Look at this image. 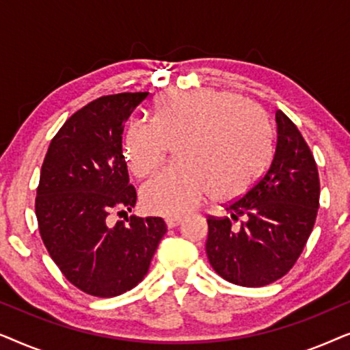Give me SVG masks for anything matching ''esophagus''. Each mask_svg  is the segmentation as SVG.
Instances as JSON below:
<instances>
[{
    "mask_svg": "<svg viewBox=\"0 0 350 350\" xmlns=\"http://www.w3.org/2000/svg\"><path fill=\"white\" fill-rule=\"evenodd\" d=\"M181 221H183V218H180V217H169L165 219L167 228H176Z\"/></svg>",
    "mask_w": 350,
    "mask_h": 350,
    "instance_id": "obj_1",
    "label": "esophagus"
}]
</instances>
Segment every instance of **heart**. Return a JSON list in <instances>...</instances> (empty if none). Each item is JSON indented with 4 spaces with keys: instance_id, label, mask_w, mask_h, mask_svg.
Segmentation results:
<instances>
[{
    "instance_id": "b5f03b06",
    "label": "heart",
    "mask_w": 350,
    "mask_h": 350,
    "mask_svg": "<svg viewBox=\"0 0 350 350\" xmlns=\"http://www.w3.org/2000/svg\"><path fill=\"white\" fill-rule=\"evenodd\" d=\"M176 145L181 164L162 170L142 186L148 212L180 217L210 189L229 200L245 193L271 156L266 113L241 95L215 89L172 90L154 105L152 121L135 119L124 137V157L133 175L154 172Z\"/></svg>"
}]
</instances>
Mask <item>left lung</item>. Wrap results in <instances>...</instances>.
I'll list each match as a JSON object with an SVG mask.
<instances>
[{
	"instance_id": "left-lung-1",
	"label": "left lung",
	"mask_w": 350,
	"mask_h": 350,
	"mask_svg": "<svg viewBox=\"0 0 350 350\" xmlns=\"http://www.w3.org/2000/svg\"><path fill=\"white\" fill-rule=\"evenodd\" d=\"M277 145L271 167L236 202L229 217L207 219L205 252L223 279L242 286H262L284 277L312 232L319 210L317 164L291 119L275 111ZM246 218L239 228L230 221Z\"/></svg>"
}]
</instances>
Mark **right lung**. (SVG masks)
Masks as SVG:
<instances>
[{"label": "right lung", "instance_id": "right-lung-1", "mask_svg": "<svg viewBox=\"0 0 350 350\" xmlns=\"http://www.w3.org/2000/svg\"><path fill=\"white\" fill-rule=\"evenodd\" d=\"M146 97L126 92L85 105L52 138L41 167L35 208L42 242L66 279L98 298L140 284L167 232L159 217L108 219L135 207L122 131Z\"/></svg>", "mask_w": 350, "mask_h": 350}]
</instances>
